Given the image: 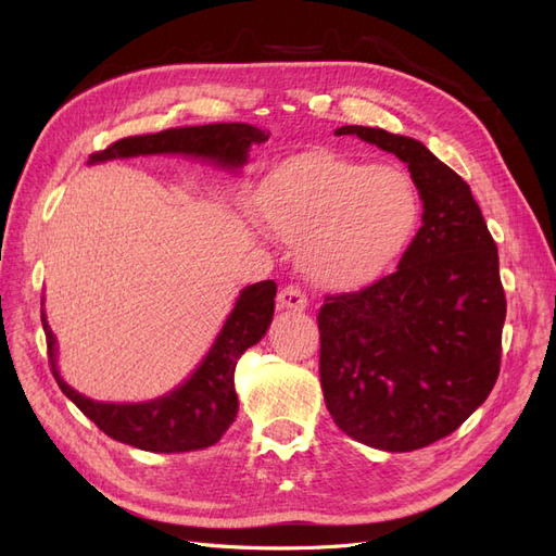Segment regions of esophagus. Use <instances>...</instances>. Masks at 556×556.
<instances>
[{
    "label": "esophagus",
    "instance_id": "obj_1",
    "mask_svg": "<svg viewBox=\"0 0 556 556\" xmlns=\"http://www.w3.org/2000/svg\"><path fill=\"white\" fill-rule=\"evenodd\" d=\"M278 308H288V311H306L308 308V299L301 292L296 285H288L278 292Z\"/></svg>",
    "mask_w": 556,
    "mask_h": 556
}]
</instances>
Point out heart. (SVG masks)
Returning a JSON list of instances; mask_svg holds the SVG:
<instances>
[{
	"instance_id": "1",
	"label": "heart",
	"mask_w": 556,
	"mask_h": 556,
	"mask_svg": "<svg viewBox=\"0 0 556 556\" xmlns=\"http://www.w3.org/2000/svg\"><path fill=\"white\" fill-rule=\"evenodd\" d=\"M417 194L396 166L311 150L278 164L255 197L260 223L296 248L319 288L357 290L378 280L408 245Z\"/></svg>"
}]
</instances>
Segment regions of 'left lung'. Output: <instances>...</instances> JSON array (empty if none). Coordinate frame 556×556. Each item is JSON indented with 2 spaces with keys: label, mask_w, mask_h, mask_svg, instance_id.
I'll list each match as a JSON object with an SVG mask.
<instances>
[{
  "label": "left lung",
  "mask_w": 556,
  "mask_h": 556,
  "mask_svg": "<svg viewBox=\"0 0 556 556\" xmlns=\"http://www.w3.org/2000/svg\"><path fill=\"white\" fill-rule=\"evenodd\" d=\"M345 134L406 162L425 213L394 274L325 299L319 382L350 439L410 452L459 429L498 378V252L468 182L425 143L380 127L336 129Z\"/></svg>",
  "instance_id": "left-lung-1"
}]
</instances>
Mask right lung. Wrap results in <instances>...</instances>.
<instances>
[{
	"label": "right lung",
	"mask_w": 556,
	"mask_h": 556,
	"mask_svg": "<svg viewBox=\"0 0 556 556\" xmlns=\"http://www.w3.org/2000/svg\"><path fill=\"white\" fill-rule=\"evenodd\" d=\"M266 139V131L245 123L174 127L115 141L106 150L90 155V164L139 155H192L233 172L248 162L250 146ZM274 299V280L248 285L197 371L174 392L146 403H99L72 390L58 371L55 336L41 311L50 371L66 399H72L78 410L113 441L148 452L204 450L220 441L237 417L239 396L233 390V368L243 352L260 343L271 325Z\"/></svg>",
	"instance_id": "right-lung-1"
}]
</instances>
